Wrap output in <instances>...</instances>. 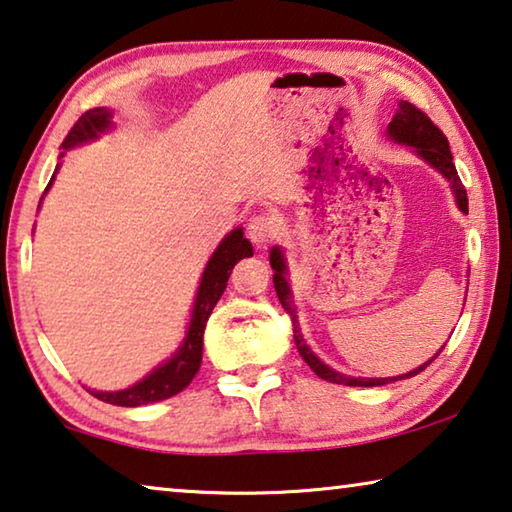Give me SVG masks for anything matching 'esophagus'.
<instances>
[{
	"instance_id": "obj_1",
	"label": "esophagus",
	"mask_w": 512,
	"mask_h": 512,
	"mask_svg": "<svg viewBox=\"0 0 512 512\" xmlns=\"http://www.w3.org/2000/svg\"><path fill=\"white\" fill-rule=\"evenodd\" d=\"M275 234H278V225H275V221L269 214H257V216L250 218L248 239L253 241L257 248H262L269 241H273Z\"/></svg>"
}]
</instances>
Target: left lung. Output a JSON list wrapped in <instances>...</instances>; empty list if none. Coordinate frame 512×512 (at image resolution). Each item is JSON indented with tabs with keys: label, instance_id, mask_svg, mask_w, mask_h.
Wrapping results in <instances>:
<instances>
[{
	"label": "left lung",
	"instance_id": "left-lung-1",
	"mask_svg": "<svg viewBox=\"0 0 512 512\" xmlns=\"http://www.w3.org/2000/svg\"><path fill=\"white\" fill-rule=\"evenodd\" d=\"M387 134H389V139H392V141L415 148V152L419 154L421 159H426L428 164H431L435 170H440V173L446 177V180L451 182V189H453V196H456L458 209H460L462 214H467V191H465V186H462V182H460L456 164H453V157H451V150H449V141H446V136L442 134V129L437 127L433 120L426 116L424 111H419L415 104L399 102L396 116L392 118V123L387 125ZM271 269L275 271L273 273L275 294H278L282 307H285L287 314L291 316V326H294V342H296L300 358L307 362V367H310L316 373V376L323 378V380H328V383L348 385V387H378V385H387V383H394V380H403V378L417 376L419 371H424L428 364H431L437 358V355L442 353L444 346L433 355L431 360L424 362L417 369L403 373V376H394V378H353V376H344V373H339L335 369H330L328 364H323L310 351V346L305 344L303 332H300V326H298V316H296L294 300H291V289H289V282H287L285 255H282V250L278 246L271 250Z\"/></svg>",
	"mask_w": 512,
	"mask_h": 512
}]
</instances>
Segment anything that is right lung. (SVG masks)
<instances>
[{
	"label": "right lung",
	"mask_w": 512,
	"mask_h": 512,
	"mask_svg": "<svg viewBox=\"0 0 512 512\" xmlns=\"http://www.w3.org/2000/svg\"><path fill=\"white\" fill-rule=\"evenodd\" d=\"M109 127H111L109 109L97 107V109L86 111L84 116L77 120L75 127L70 129L61 148L70 150L75 148V145L93 141L102 132H107ZM63 154L66 152H61V157ZM52 182L54 177L50 180V184H47V189H50ZM250 255H253V246H250V241L246 237H243L241 227L227 234L205 266L196 303H193L189 330H186L184 342L180 348H177L173 358L166 360L164 364H159L157 369H152L148 376L139 380L136 385L120 389V392H91L95 399L111 405H123V408H136V405L164 401V399H170V396L180 394L182 389L196 378V373L200 369L202 335H205V326L209 316H212V310L216 307L218 298L223 296V291L227 287V278H230L234 264H237L239 259L250 257Z\"/></svg>",
	"instance_id": "right-lung-1"
}]
</instances>
